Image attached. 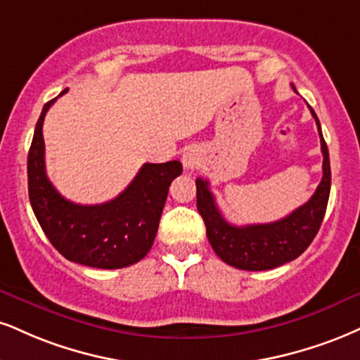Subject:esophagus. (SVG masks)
<instances>
[{"label":"esophagus","instance_id":"esophagus-1","mask_svg":"<svg viewBox=\"0 0 360 360\" xmlns=\"http://www.w3.org/2000/svg\"><path fill=\"white\" fill-rule=\"evenodd\" d=\"M183 164L186 169H194L199 164V158L198 154L194 153L193 149H188L186 153L183 154Z\"/></svg>","mask_w":360,"mask_h":360}]
</instances>
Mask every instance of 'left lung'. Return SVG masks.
<instances>
[{"label": "left lung", "mask_w": 360, "mask_h": 360, "mask_svg": "<svg viewBox=\"0 0 360 360\" xmlns=\"http://www.w3.org/2000/svg\"><path fill=\"white\" fill-rule=\"evenodd\" d=\"M309 109L319 129L323 176L314 196L292 214L274 223L235 226L219 213L213 193L207 188V181L201 177L196 179L198 211L206 224L207 240L214 253L228 265L248 271L271 270L300 257L319 233L330 194V161L317 115L311 107Z\"/></svg>", "instance_id": "8db88e82"}]
</instances>
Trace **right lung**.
<instances>
[{"instance_id":"obj_1","label":"right lung","mask_w":360,"mask_h":360,"mask_svg":"<svg viewBox=\"0 0 360 360\" xmlns=\"http://www.w3.org/2000/svg\"><path fill=\"white\" fill-rule=\"evenodd\" d=\"M56 98L43 105L28 153V194L33 213L50 243L70 262L103 270L134 265L154 243L169 186L183 172V164L146 162L132 183L103 205L68 201L53 188L45 171L41 129Z\"/></svg>"}]
</instances>
